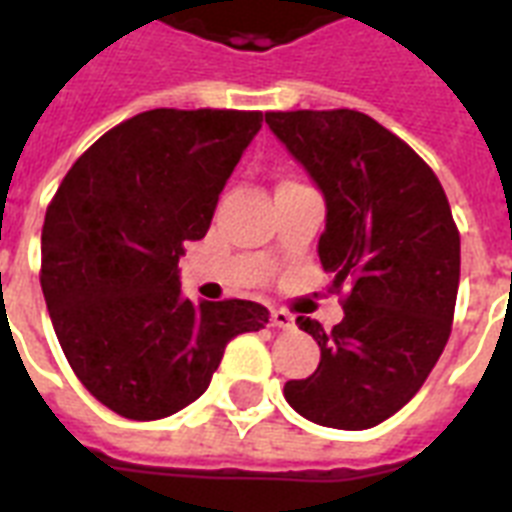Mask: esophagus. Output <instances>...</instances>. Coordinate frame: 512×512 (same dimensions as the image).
Segmentation results:
<instances>
[{
	"instance_id": "34e87169",
	"label": "esophagus",
	"mask_w": 512,
	"mask_h": 512,
	"mask_svg": "<svg viewBox=\"0 0 512 512\" xmlns=\"http://www.w3.org/2000/svg\"><path fill=\"white\" fill-rule=\"evenodd\" d=\"M271 321H273V327L284 329V332L295 329V319H292L287 311H271Z\"/></svg>"
}]
</instances>
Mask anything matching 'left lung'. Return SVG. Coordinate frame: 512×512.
<instances>
[{
	"instance_id": "obj_1",
	"label": "left lung",
	"mask_w": 512,
	"mask_h": 512,
	"mask_svg": "<svg viewBox=\"0 0 512 512\" xmlns=\"http://www.w3.org/2000/svg\"><path fill=\"white\" fill-rule=\"evenodd\" d=\"M265 122L319 185L327 225L319 239L332 287L348 284L332 332L297 316L319 342V369L284 396L305 420L364 430L396 414L428 380L452 332L460 287V233L428 164L372 116L271 111Z\"/></svg>"
}]
</instances>
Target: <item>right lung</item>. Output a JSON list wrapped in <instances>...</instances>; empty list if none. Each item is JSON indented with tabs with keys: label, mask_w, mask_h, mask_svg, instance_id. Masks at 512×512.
I'll use <instances>...</instances> for the list:
<instances>
[{
	"label": "right lung",
	"mask_w": 512,
	"mask_h": 512,
	"mask_svg": "<svg viewBox=\"0 0 512 512\" xmlns=\"http://www.w3.org/2000/svg\"><path fill=\"white\" fill-rule=\"evenodd\" d=\"M260 127V111H143L92 143L47 207L42 292L55 335L84 388L127 420L193 404L225 345L268 324L249 300L191 303L177 268Z\"/></svg>",
	"instance_id": "1"
}]
</instances>
